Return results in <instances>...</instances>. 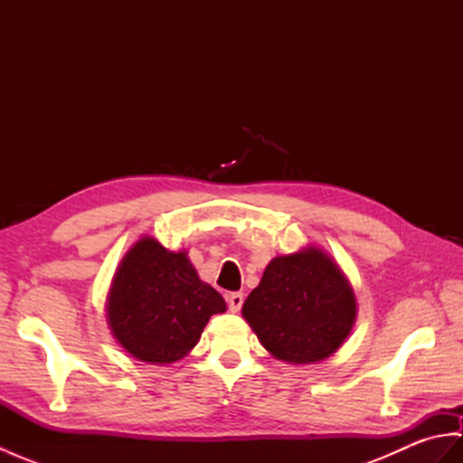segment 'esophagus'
Instances as JSON below:
<instances>
[{
    "label": "esophagus",
    "instance_id": "1",
    "mask_svg": "<svg viewBox=\"0 0 463 463\" xmlns=\"http://www.w3.org/2000/svg\"><path fill=\"white\" fill-rule=\"evenodd\" d=\"M242 302H244V294L242 292L226 294V304H229L231 312H239L242 308Z\"/></svg>",
    "mask_w": 463,
    "mask_h": 463
}]
</instances>
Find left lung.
Masks as SVG:
<instances>
[{
    "mask_svg": "<svg viewBox=\"0 0 463 463\" xmlns=\"http://www.w3.org/2000/svg\"><path fill=\"white\" fill-rule=\"evenodd\" d=\"M242 317L272 356L312 364L340 348L356 318V300L332 259L307 249L270 260Z\"/></svg>",
    "mask_w": 463,
    "mask_h": 463,
    "instance_id": "left-lung-1",
    "label": "left lung"
}]
</instances>
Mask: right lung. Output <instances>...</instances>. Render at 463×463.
Masks as SVG:
<instances>
[{
  "label": "right lung",
  "instance_id": "obj_1",
  "mask_svg": "<svg viewBox=\"0 0 463 463\" xmlns=\"http://www.w3.org/2000/svg\"><path fill=\"white\" fill-rule=\"evenodd\" d=\"M224 310L222 297L199 279L186 252L166 250L155 239H141L127 252L107 304L115 338L151 364L183 358L213 314Z\"/></svg>",
  "mask_w": 463,
  "mask_h": 463
}]
</instances>
